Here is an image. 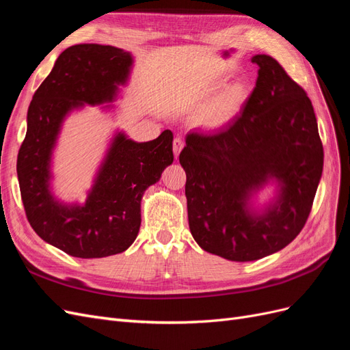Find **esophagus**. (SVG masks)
<instances>
[{
  "mask_svg": "<svg viewBox=\"0 0 350 350\" xmlns=\"http://www.w3.org/2000/svg\"><path fill=\"white\" fill-rule=\"evenodd\" d=\"M183 147H184V140L183 139H175L174 140V154H175V157H178L179 153H181Z\"/></svg>",
  "mask_w": 350,
  "mask_h": 350,
  "instance_id": "esophagus-1",
  "label": "esophagus"
}]
</instances>
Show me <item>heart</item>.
Listing matches in <instances>:
<instances>
[{"instance_id":"obj_1","label":"heart","mask_w":350,"mask_h":350,"mask_svg":"<svg viewBox=\"0 0 350 350\" xmlns=\"http://www.w3.org/2000/svg\"><path fill=\"white\" fill-rule=\"evenodd\" d=\"M219 79H204L207 88L215 86ZM247 99V88L242 81H230L221 88L206 105L198 116V124L206 130H217L226 125L241 111Z\"/></svg>"}]
</instances>
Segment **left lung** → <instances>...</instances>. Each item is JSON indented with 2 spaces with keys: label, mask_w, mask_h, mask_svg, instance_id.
<instances>
[{
  "label": "left lung",
  "mask_w": 350,
  "mask_h": 350,
  "mask_svg": "<svg viewBox=\"0 0 350 350\" xmlns=\"http://www.w3.org/2000/svg\"><path fill=\"white\" fill-rule=\"evenodd\" d=\"M258 77L225 130L188 133L179 163L187 174L188 224L200 248L230 261L260 260L304 228L323 174L312 103L279 62L251 58ZM273 194L262 205L258 193Z\"/></svg>",
  "instance_id": "1"
}]
</instances>
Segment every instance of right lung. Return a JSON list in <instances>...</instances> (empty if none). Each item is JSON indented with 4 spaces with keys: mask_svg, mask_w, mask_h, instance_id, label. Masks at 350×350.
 I'll return each mask as SVG.
<instances>
[{
    "mask_svg": "<svg viewBox=\"0 0 350 350\" xmlns=\"http://www.w3.org/2000/svg\"><path fill=\"white\" fill-rule=\"evenodd\" d=\"M131 52L80 44L57 58L27 109V131L17 156L20 193L30 226L68 256L102 258L124 252L139 235L142 198L172 165L171 130L152 142H134L115 130L84 203L54 193V153L68 116L86 107L115 113V100L131 79Z\"/></svg>",
    "mask_w": 350,
    "mask_h": 350,
    "instance_id": "right-lung-1",
    "label": "right lung"
}]
</instances>
